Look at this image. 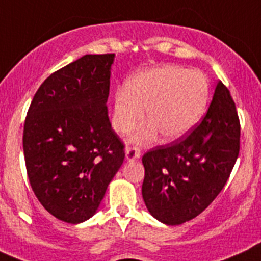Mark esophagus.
<instances>
[{"label":"esophagus","instance_id":"obj_1","mask_svg":"<svg viewBox=\"0 0 261 261\" xmlns=\"http://www.w3.org/2000/svg\"><path fill=\"white\" fill-rule=\"evenodd\" d=\"M141 156V150L138 147H129L125 151L126 160H136Z\"/></svg>","mask_w":261,"mask_h":261}]
</instances>
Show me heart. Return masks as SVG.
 <instances>
[{
  "instance_id": "b5f03b06",
  "label": "heart",
  "mask_w": 261,
  "mask_h": 261,
  "mask_svg": "<svg viewBox=\"0 0 261 261\" xmlns=\"http://www.w3.org/2000/svg\"><path fill=\"white\" fill-rule=\"evenodd\" d=\"M210 86L200 70L180 66H160L135 74L114 98V128L126 135L143 119L150 123L133 136L135 142L150 141L161 133L174 141L192 130L202 118L209 101Z\"/></svg>"
}]
</instances>
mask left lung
Here are the masks:
<instances>
[{"instance_id": "8db88e82", "label": "left lung", "mask_w": 261, "mask_h": 261, "mask_svg": "<svg viewBox=\"0 0 261 261\" xmlns=\"http://www.w3.org/2000/svg\"><path fill=\"white\" fill-rule=\"evenodd\" d=\"M240 135L234 101L219 81L207 113L187 137L143 155L142 197L150 214L168 225L201 214L229 178Z\"/></svg>"}]
</instances>
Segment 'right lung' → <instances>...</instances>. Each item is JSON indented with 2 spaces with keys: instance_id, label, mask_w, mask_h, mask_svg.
Returning a JSON list of instances; mask_svg holds the SVG:
<instances>
[{
  "instance_id": "add662e5",
  "label": "right lung",
  "mask_w": 261,
  "mask_h": 261,
  "mask_svg": "<svg viewBox=\"0 0 261 261\" xmlns=\"http://www.w3.org/2000/svg\"><path fill=\"white\" fill-rule=\"evenodd\" d=\"M114 56L84 55L52 73L36 92L24 123L32 190L49 214L71 224L97 212L125 158L106 106Z\"/></svg>"
}]
</instances>
